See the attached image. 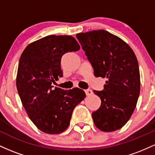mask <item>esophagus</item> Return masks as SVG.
<instances>
[{
	"mask_svg": "<svg viewBox=\"0 0 155 155\" xmlns=\"http://www.w3.org/2000/svg\"><path fill=\"white\" fill-rule=\"evenodd\" d=\"M85 93H86V95L89 96V95H91L92 94V91L91 90H89V89H87V90H85Z\"/></svg>",
	"mask_w": 155,
	"mask_h": 155,
	"instance_id": "1",
	"label": "esophagus"
}]
</instances>
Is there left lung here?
<instances>
[{
	"mask_svg": "<svg viewBox=\"0 0 155 155\" xmlns=\"http://www.w3.org/2000/svg\"><path fill=\"white\" fill-rule=\"evenodd\" d=\"M96 77L106 78L102 91L94 90L101 105L92 117L104 132L120 129L132 116L140 93V72L133 49L104 30L76 34Z\"/></svg>",
	"mask_w": 155,
	"mask_h": 155,
	"instance_id": "8db88e82",
	"label": "left lung"
}]
</instances>
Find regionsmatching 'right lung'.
<instances>
[{
    "instance_id": "obj_1",
    "label": "right lung",
    "mask_w": 155,
    "mask_h": 155,
    "mask_svg": "<svg viewBox=\"0 0 155 155\" xmlns=\"http://www.w3.org/2000/svg\"><path fill=\"white\" fill-rule=\"evenodd\" d=\"M71 35H47L27 46L19 59L17 91L32 122L42 132L58 134L68 128L74 108L86 94L79 88L52 89L63 76L60 61L67 52L79 50Z\"/></svg>"
}]
</instances>
